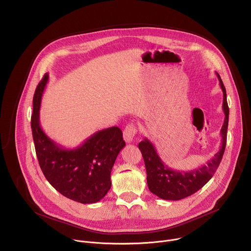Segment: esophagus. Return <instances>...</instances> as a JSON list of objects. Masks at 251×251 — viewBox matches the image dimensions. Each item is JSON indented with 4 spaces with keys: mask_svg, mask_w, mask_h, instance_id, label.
Here are the masks:
<instances>
[{
    "mask_svg": "<svg viewBox=\"0 0 251 251\" xmlns=\"http://www.w3.org/2000/svg\"><path fill=\"white\" fill-rule=\"evenodd\" d=\"M137 133V127L133 124V123H130L126 126V128L124 129L123 131V137H124V140L127 142V143H131L135 137Z\"/></svg>",
    "mask_w": 251,
    "mask_h": 251,
    "instance_id": "34e87169",
    "label": "esophagus"
}]
</instances>
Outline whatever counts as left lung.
<instances>
[{"mask_svg":"<svg viewBox=\"0 0 251 251\" xmlns=\"http://www.w3.org/2000/svg\"><path fill=\"white\" fill-rule=\"evenodd\" d=\"M217 75L224 93L223 109L226 117L221 130L222 146L220 147L219 152L208 160L205 165L189 172L176 171L164 164L154 145L147 138L139 143L138 147L145 162L148 188L151 193L160 199L167 201H178L192 196L210 180L221 164L226 146L229 108L226 101V87L218 73Z\"/></svg>","mask_w":251,"mask_h":251,"instance_id":"8db88e82","label":"left lung"}]
</instances>
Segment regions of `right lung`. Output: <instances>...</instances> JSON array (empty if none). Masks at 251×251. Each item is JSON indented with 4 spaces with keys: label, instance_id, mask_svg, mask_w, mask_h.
Wrapping results in <instances>:
<instances>
[{
    "label": "right lung",
    "instance_id": "1",
    "mask_svg": "<svg viewBox=\"0 0 251 251\" xmlns=\"http://www.w3.org/2000/svg\"><path fill=\"white\" fill-rule=\"evenodd\" d=\"M48 81L49 74H46L32 99L31 131L41 169L62 196L81 203L97 202L111 188L113 165L126 145L123 133L114 126L97 131L75 149L58 145L40 124L42 96Z\"/></svg>",
    "mask_w": 251,
    "mask_h": 251
}]
</instances>
